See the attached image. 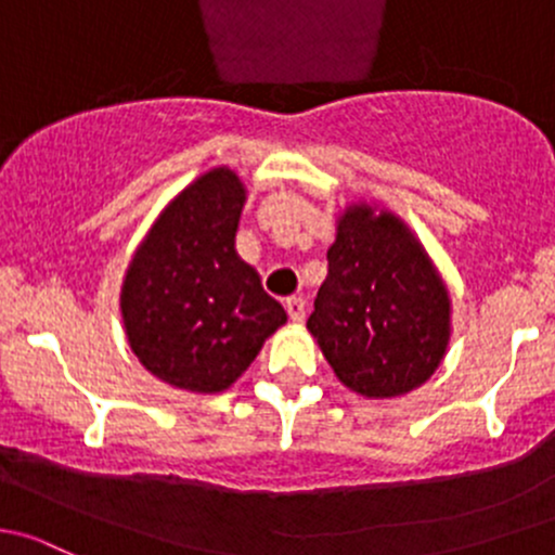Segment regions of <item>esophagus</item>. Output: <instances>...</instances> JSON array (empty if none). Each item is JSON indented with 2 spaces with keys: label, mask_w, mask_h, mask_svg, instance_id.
I'll return each mask as SVG.
<instances>
[{
  "label": "esophagus",
  "mask_w": 555,
  "mask_h": 555,
  "mask_svg": "<svg viewBox=\"0 0 555 555\" xmlns=\"http://www.w3.org/2000/svg\"><path fill=\"white\" fill-rule=\"evenodd\" d=\"M285 312H288V318L294 323H301L307 315V301L301 296H291V299H285Z\"/></svg>",
  "instance_id": "obj_1"
}]
</instances>
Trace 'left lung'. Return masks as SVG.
<instances>
[{
	"mask_svg": "<svg viewBox=\"0 0 555 555\" xmlns=\"http://www.w3.org/2000/svg\"><path fill=\"white\" fill-rule=\"evenodd\" d=\"M449 291L401 219L350 205L328 248V275L307 328L341 385L405 396L447 356Z\"/></svg>",
	"mask_w": 555,
	"mask_h": 555,
	"instance_id": "1",
	"label": "left lung"
}]
</instances>
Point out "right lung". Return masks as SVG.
Wrapping results in <instances>:
<instances>
[{
  "instance_id": "right-lung-1",
  "label": "right lung",
  "mask_w": 555,
  "mask_h": 555,
  "mask_svg": "<svg viewBox=\"0 0 555 555\" xmlns=\"http://www.w3.org/2000/svg\"><path fill=\"white\" fill-rule=\"evenodd\" d=\"M245 190L214 168L159 214L122 283L130 350L146 371L192 392H221L285 323L235 250Z\"/></svg>"
}]
</instances>
